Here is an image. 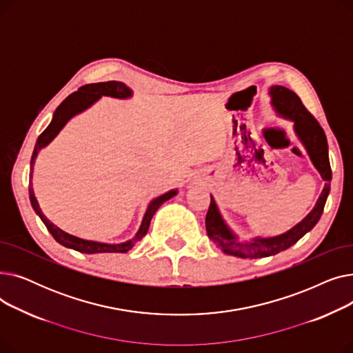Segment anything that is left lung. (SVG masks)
Segmentation results:
<instances>
[{"instance_id":"8db88e82","label":"left lung","mask_w":353,"mask_h":353,"mask_svg":"<svg viewBox=\"0 0 353 353\" xmlns=\"http://www.w3.org/2000/svg\"><path fill=\"white\" fill-rule=\"evenodd\" d=\"M270 96L272 104L277 110V113L294 121L296 134L299 136L305 144L313 165L316 167L326 183L316 206L313 208V210L299 225H296L293 229L281 236L270 239H254L253 242H240V240H237V237L226 226L223 219H221L213 197H210V206L206 214L208 236L225 253L242 259H262L277 254L293 246L318 223L323 213L327 194L330 192L329 181L332 180V169L327 154V140L323 128L318 120L310 114V111L303 105L301 97L294 91L282 85H273L270 88Z\"/></svg>"}]
</instances>
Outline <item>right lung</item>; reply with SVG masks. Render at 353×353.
Listing matches in <instances>:
<instances>
[{"label": "right lung", "mask_w": 353, "mask_h": 353, "mask_svg": "<svg viewBox=\"0 0 353 353\" xmlns=\"http://www.w3.org/2000/svg\"><path fill=\"white\" fill-rule=\"evenodd\" d=\"M101 96H111V97H119V99H127L132 96V90H130L125 84L120 83V81H107V83H96V84H85L83 87H80L77 91H74L72 94H70L59 107L55 110L54 117L50 123V125L44 130V132L39 136L34 147V152L31 156V173L30 177H32V165L35 161L37 154L41 150L43 147H46L55 136L60 133V130L65 125V123L72 117L79 114L80 111L85 110L87 107H90L96 100H99ZM30 200H31V206L35 210V213L40 216V219L43 220V223L46 225V228L48 229V232L51 233V236L57 240V242L65 248L74 249L80 253H87V254H92V253H125L130 249H132L137 242L143 239V236H145L148 226H150L152 217L154 216V213L157 212V209L163 205L165 200L172 199L177 190H172L167 192L163 196L154 199L150 206H148L144 219L141 221V226L137 232V234L128 240V242L120 243V245H107V243H99V242H91V240H84L80 237H76L72 234H68L65 232H63L61 229H59L55 225H52L51 221L43 214L39 201H37L35 196H34V190L32 186L30 184Z\"/></svg>", "instance_id": "right-lung-1"}]
</instances>
